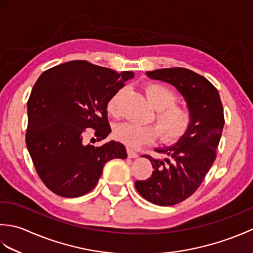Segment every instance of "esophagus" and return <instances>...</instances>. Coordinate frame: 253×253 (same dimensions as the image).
<instances>
[{"label":"esophagus","mask_w":253,"mask_h":253,"mask_svg":"<svg viewBox=\"0 0 253 253\" xmlns=\"http://www.w3.org/2000/svg\"><path fill=\"white\" fill-rule=\"evenodd\" d=\"M127 153H128V158H130V159H136V158H138V153L133 151V150L128 149V150H127Z\"/></svg>","instance_id":"obj_1"}]
</instances>
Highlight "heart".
Here are the masks:
<instances>
[{
    "label": "heart",
    "instance_id": "obj_1",
    "mask_svg": "<svg viewBox=\"0 0 253 253\" xmlns=\"http://www.w3.org/2000/svg\"><path fill=\"white\" fill-rule=\"evenodd\" d=\"M150 103L157 110L155 120L158 123L161 139L165 142L175 141L187 131L191 123V114L186 106L174 103L175 93L161 84H149L144 88ZM125 90L120 89L107 102V111L116 116L120 113V103ZM157 127L142 126L133 123H123L114 130L116 140L129 148H138L154 141L159 136Z\"/></svg>",
    "mask_w": 253,
    "mask_h": 253
}]
</instances>
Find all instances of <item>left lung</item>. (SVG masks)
I'll return each instance as SVG.
<instances>
[{"label":"left lung","instance_id":"obj_1","mask_svg":"<svg viewBox=\"0 0 253 253\" xmlns=\"http://www.w3.org/2000/svg\"><path fill=\"white\" fill-rule=\"evenodd\" d=\"M147 76L174 85L184 96L191 123L173 146L155 148L171 159L148 158L153 173L147 180H137L140 195L153 204L169 207L195 192L216 158V148L224 127V111L216 88L201 75L187 68H161Z\"/></svg>","mask_w":253,"mask_h":253}]
</instances>
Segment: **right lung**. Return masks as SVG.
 <instances>
[{
	"mask_svg": "<svg viewBox=\"0 0 253 253\" xmlns=\"http://www.w3.org/2000/svg\"><path fill=\"white\" fill-rule=\"evenodd\" d=\"M132 72L116 73L85 61L47 69L38 78L27 103L26 144L44 185L64 198L82 197L96 186L106 162L126 159L123 143L84 144L87 128L105 139L111 132L107 102Z\"/></svg>",
	"mask_w": 253,
	"mask_h": 253,
	"instance_id": "obj_1",
	"label": "right lung"
}]
</instances>
